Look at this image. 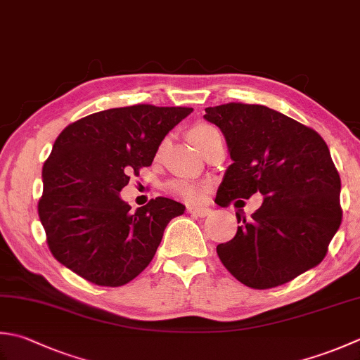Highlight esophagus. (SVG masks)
<instances>
[{
    "label": "esophagus",
    "mask_w": 360,
    "mask_h": 360,
    "mask_svg": "<svg viewBox=\"0 0 360 360\" xmlns=\"http://www.w3.org/2000/svg\"><path fill=\"white\" fill-rule=\"evenodd\" d=\"M187 212L192 215H196V217H207L212 214V210H210L209 207H188Z\"/></svg>",
    "instance_id": "esophagus-1"
}]
</instances>
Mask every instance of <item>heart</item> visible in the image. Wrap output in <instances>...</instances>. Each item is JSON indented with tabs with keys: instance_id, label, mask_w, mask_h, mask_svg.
Returning <instances> with one entry per match:
<instances>
[{
	"instance_id": "heart-1",
	"label": "heart",
	"mask_w": 360,
	"mask_h": 360,
	"mask_svg": "<svg viewBox=\"0 0 360 360\" xmlns=\"http://www.w3.org/2000/svg\"><path fill=\"white\" fill-rule=\"evenodd\" d=\"M218 132L214 126H210L207 123H196L192 126V129L188 131V139L198 150H201V146L207 142L210 137L218 136ZM172 192L176 193L187 202H200L204 200L206 196L207 187L204 184H200V182H192V181H173L170 184Z\"/></svg>"
}]
</instances>
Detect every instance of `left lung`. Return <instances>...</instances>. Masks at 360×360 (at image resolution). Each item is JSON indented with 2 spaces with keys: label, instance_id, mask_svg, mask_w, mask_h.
<instances>
[{
  "label": "left lung",
  "instance_id": "1",
  "mask_svg": "<svg viewBox=\"0 0 360 360\" xmlns=\"http://www.w3.org/2000/svg\"><path fill=\"white\" fill-rule=\"evenodd\" d=\"M220 128L232 164L215 202L262 193L251 220L237 214V234L217 246L236 279L251 288L283 285L325 259L342 223L340 176L319 132L260 104L206 108Z\"/></svg>",
  "mask_w": 360,
  "mask_h": 360
}]
</instances>
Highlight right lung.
Returning a JSON list of instances; mask_svg holds the SVG:
<instances>
[{
	"label": "right lung",
	"mask_w": 360,
	"mask_h": 360,
	"mask_svg": "<svg viewBox=\"0 0 360 360\" xmlns=\"http://www.w3.org/2000/svg\"><path fill=\"white\" fill-rule=\"evenodd\" d=\"M192 112L136 104L87 115L59 134L41 172L39 217L62 265L104 287L128 284L146 269L186 206L159 196L131 212L120 192Z\"/></svg>",
	"instance_id": "obj_1"
}]
</instances>
